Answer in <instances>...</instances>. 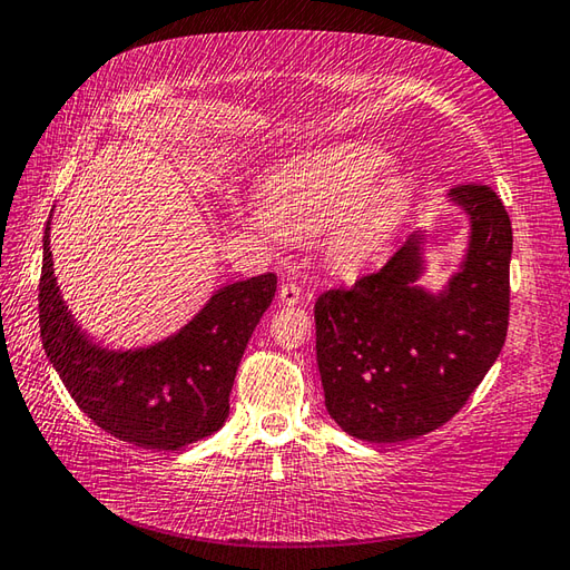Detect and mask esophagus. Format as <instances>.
<instances>
[{"mask_svg": "<svg viewBox=\"0 0 570 570\" xmlns=\"http://www.w3.org/2000/svg\"><path fill=\"white\" fill-rule=\"evenodd\" d=\"M278 298H282V304L286 306L301 304V286L294 282H286L282 288H278Z\"/></svg>", "mask_w": 570, "mask_h": 570, "instance_id": "esophagus-1", "label": "esophagus"}]
</instances>
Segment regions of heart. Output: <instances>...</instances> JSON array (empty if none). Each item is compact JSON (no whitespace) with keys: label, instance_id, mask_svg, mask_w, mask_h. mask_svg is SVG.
<instances>
[{"label":"heart","instance_id":"1","mask_svg":"<svg viewBox=\"0 0 570 570\" xmlns=\"http://www.w3.org/2000/svg\"><path fill=\"white\" fill-rule=\"evenodd\" d=\"M390 164V154L365 141L298 156L264 184L262 217L286 239L323 235L335 264H367L416 203V176Z\"/></svg>","mask_w":570,"mask_h":570}]
</instances>
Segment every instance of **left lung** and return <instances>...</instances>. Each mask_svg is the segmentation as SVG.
I'll return each instance as SVG.
<instances>
[{
  "label": "left lung",
  "instance_id": "left-lung-1",
  "mask_svg": "<svg viewBox=\"0 0 570 570\" xmlns=\"http://www.w3.org/2000/svg\"><path fill=\"white\" fill-rule=\"evenodd\" d=\"M465 215L458 269L431 292L426 229L377 274L316 301L325 409L360 441L399 443L443 426L500 357L510 321L512 223L488 186H458Z\"/></svg>",
  "mask_w": 570,
  "mask_h": 570
}]
</instances>
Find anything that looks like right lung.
Here are the masks:
<instances>
[{
    "label": "right lung",
    "instance_id": "obj_1",
    "mask_svg": "<svg viewBox=\"0 0 570 570\" xmlns=\"http://www.w3.org/2000/svg\"><path fill=\"white\" fill-rule=\"evenodd\" d=\"M274 294L272 272L233 282L161 341L110 347L66 306L53 274L51 217L46 223L39 284L46 357L88 419L119 441L178 451L223 429L239 360Z\"/></svg>",
    "mask_w": 570,
    "mask_h": 570
}]
</instances>
